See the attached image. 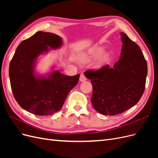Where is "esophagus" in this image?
Wrapping results in <instances>:
<instances>
[{
    "label": "esophagus",
    "instance_id": "34e87169",
    "mask_svg": "<svg viewBox=\"0 0 158 158\" xmlns=\"http://www.w3.org/2000/svg\"><path fill=\"white\" fill-rule=\"evenodd\" d=\"M87 80V78H85V76L84 74H81L80 76V82H85V80Z\"/></svg>",
    "mask_w": 158,
    "mask_h": 158
}]
</instances>
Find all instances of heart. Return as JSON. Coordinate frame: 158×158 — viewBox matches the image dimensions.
<instances>
[{"label":"heart","instance_id":"1","mask_svg":"<svg viewBox=\"0 0 158 158\" xmlns=\"http://www.w3.org/2000/svg\"><path fill=\"white\" fill-rule=\"evenodd\" d=\"M105 51V48L102 46H95L90 48L85 53H83L81 56V59L84 62H88L90 61L91 60H93L98 58V57L101 56ZM108 59L107 55H103L100 57L98 60L96 66L97 67H101L105 63Z\"/></svg>","mask_w":158,"mask_h":158}]
</instances>
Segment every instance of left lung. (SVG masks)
Returning <instances> with one entry per match:
<instances>
[{"mask_svg": "<svg viewBox=\"0 0 158 158\" xmlns=\"http://www.w3.org/2000/svg\"><path fill=\"white\" fill-rule=\"evenodd\" d=\"M121 36L120 59L113 68L107 64L85 72L93 86L91 102L95 111L104 115H115L131 108L145 89L148 66L144 55L127 34L121 32Z\"/></svg>", "mask_w": 158, "mask_h": 158, "instance_id": "8db88e82", "label": "left lung"}]
</instances>
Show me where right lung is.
<instances>
[{"mask_svg":"<svg viewBox=\"0 0 158 158\" xmlns=\"http://www.w3.org/2000/svg\"><path fill=\"white\" fill-rule=\"evenodd\" d=\"M62 45L60 36L38 31L18 46L9 66V77L14 98L27 111L37 115L57 112L77 85L80 74L66 76L53 68L45 75L35 72L38 57L47 53L49 47L57 49Z\"/></svg>","mask_w":158,"mask_h":158,"instance_id":"right-lung-1","label":"right lung"}]
</instances>
